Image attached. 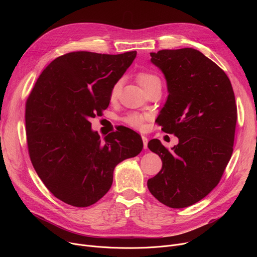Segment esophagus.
<instances>
[{
    "label": "esophagus",
    "mask_w": 257,
    "mask_h": 257,
    "mask_svg": "<svg viewBox=\"0 0 257 257\" xmlns=\"http://www.w3.org/2000/svg\"><path fill=\"white\" fill-rule=\"evenodd\" d=\"M142 140H143V144H144V149H147V148H148V139L145 136H142Z\"/></svg>",
    "instance_id": "1"
}]
</instances>
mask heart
<instances>
[{"instance_id":"b5f03b06","label":"heart","mask_w":257,"mask_h":257,"mask_svg":"<svg viewBox=\"0 0 257 257\" xmlns=\"http://www.w3.org/2000/svg\"><path fill=\"white\" fill-rule=\"evenodd\" d=\"M137 79H138L139 84L143 87V89L145 91L150 89L151 87H153L156 84H161L160 79L152 73L142 72L138 75ZM119 89H120V82L119 81H117V82H115L113 84L111 91H110V99L111 100H114L117 98ZM147 118H148L147 114H143V113H139V112H130L121 117L120 120L123 121V123H125L126 125L134 128V129L142 130L144 128V123Z\"/></svg>"}]
</instances>
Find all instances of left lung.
<instances>
[{
  "instance_id": "obj_1",
  "label": "left lung",
  "mask_w": 257,
  "mask_h": 257,
  "mask_svg": "<svg viewBox=\"0 0 257 257\" xmlns=\"http://www.w3.org/2000/svg\"><path fill=\"white\" fill-rule=\"evenodd\" d=\"M150 55L169 91L156 121L179 143L171 151L158 140L148 143L163 168L147 185L163 204L183 208L218 185L230 160L237 119L234 92L225 72L198 50H161Z\"/></svg>"
}]
</instances>
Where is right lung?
Segmentation results:
<instances>
[{"instance_id": "add662e5", "label": "right lung", "mask_w": 257, "mask_h": 257, "mask_svg": "<svg viewBox=\"0 0 257 257\" xmlns=\"http://www.w3.org/2000/svg\"><path fill=\"white\" fill-rule=\"evenodd\" d=\"M137 57L86 51L54 59L26 102V134L31 163L48 190L64 203L87 207L111 187L117 164L137 156L143 141L126 127L102 141L90 118L109 105L113 84Z\"/></svg>"}]
</instances>
